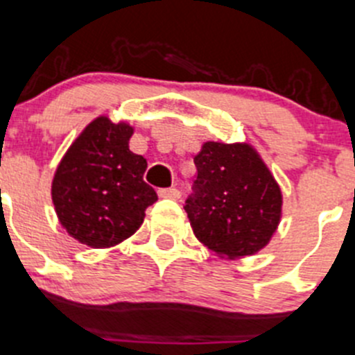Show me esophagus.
Here are the masks:
<instances>
[{"instance_id":"esophagus-1","label":"esophagus","mask_w":355,"mask_h":355,"mask_svg":"<svg viewBox=\"0 0 355 355\" xmlns=\"http://www.w3.org/2000/svg\"><path fill=\"white\" fill-rule=\"evenodd\" d=\"M157 194H159V198H170V200H178V198H180V191L175 187L159 189Z\"/></svg>"}]
</instances>
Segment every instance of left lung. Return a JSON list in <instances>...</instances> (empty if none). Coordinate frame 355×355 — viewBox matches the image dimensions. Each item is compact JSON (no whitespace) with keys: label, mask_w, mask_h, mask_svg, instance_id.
Masks as SVG:
<instances>
[{"label":"left lung","mask_w":355,"mask_h":355,"mask_svg":"<svg viewBox=\"0 0 355 355\" xmlns=\"http://www.w3.org/2000/svg\"><path fill=\"white\" fill-rule=\"evenodd\" d=\"M194 194L185 201L198 240L223 259L254 256L282 218V191L247 141H205L194 157Z\"/></svg>","instance_id":"obj_1"}]
</instances>
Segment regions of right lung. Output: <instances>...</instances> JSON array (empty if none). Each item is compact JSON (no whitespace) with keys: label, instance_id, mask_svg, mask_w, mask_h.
I'll return each instance as SVG.
<instances>
[{"label":"right lung","instance_id":"obj_1","mask_svg":"<svg viewBox=\"0 0 355 355\" xmlns=\"http://www.w3.org/2000/svg\"><path fill=\"white\" fill-rule=\"evenodd\" d=\"M135 128L99 115L62 155L52 203L66 233L91 248H110L137 233L157 201L144 182L147 159L129 150Z\"/></svg>","mask_w":355,"mask_h":355}]
</instances>
